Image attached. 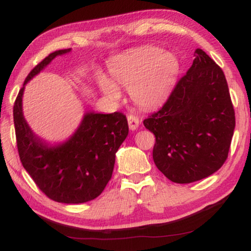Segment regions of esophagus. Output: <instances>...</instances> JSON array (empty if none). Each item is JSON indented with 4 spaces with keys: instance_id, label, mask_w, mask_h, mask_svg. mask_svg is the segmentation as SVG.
<instances>
[{
    "instance_id": "obj_1",
    "label": "esophagus",
    "mask_w": 251,
    "mask_h": 251,
    "mask_svg": "<svg viewBox=\"0 0 251 251\" xmlns=\"http://www.w3.org/2000/svg\"><path fill=\"white\" fill-rule=\"evenodd\" d=\"M139 123L140 122H139V119L136 117V115H132V114L128 115V125H129V129L131 131L137 130L139 126Z\"/></svg>"
}]
</instances>
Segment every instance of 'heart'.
Listing matches in <instances>:
<instances>
[{
  "label": "heart",
  "mask_w": 251,
  "mask_h": 251,
  "mask_svg": "<svg viewBox=\"0 0 251 251\" xmlns=\"http://www.w3.org/2000/svg\"><path fill=\"white\" fill-rule=\"evenodd\" d=\"M109 77L99 74L100 90L110 102H118L128 88L130 98L142 109H155L171 93L179 74L180 64L172 52L153 46L136 48L119 55L110 63Z\"/></svg>",
  "instance_id": "obj_1"
}]
</instances>
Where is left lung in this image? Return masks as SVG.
Instances as JSON below:
<instances>
[{"label":"left lung","instance_id":"8db88e82","mask_svg":"<svg viewBox=\"0 0 251 251\" xmlns=\"http://www.w3.org/2000/svg\"><path fill=\"white\" fill-rule=\"evenodd\" d=\"M186 75L164 106L146 119L155 134L152 158L169 180L193 183L221 168L236 119L226 76L209 55L196 49Z\"/></svg>","mask_w":251,"mask_h":251}]
</instances>
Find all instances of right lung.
<instances>
[{
    "instance_id": "obj_1",
    "label": "right lung",
    "mask_w": 251,
    "mask_h": 251,
    "mask_svg": "<svg viewBox=\"0 0 251 251\" xmlns=\"http://www.w3.org/2000/svg\"><path fill=\"white\" fill-rule=\"evenodd\" d=\"M63 49L50 53L26 76L13 106L18 151L23 167L49 199L59 203L79 204L101 194L112 177L115 153L129 133L126 115L88 111L75 132L63 142L50 144L37 136L25 119L22 99L25 87Z\"/></svg>"
}]
</instances>
